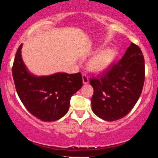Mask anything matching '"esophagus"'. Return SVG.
<instances>
[{"mask_svg": "<svg viewBox=\"0 0 158 158\" xmlns=\"http://www.w3.org/2000/svg\"><path fill=\"white\" fill-rule=\"evenodd\" d=\"M82 81L84 85H87V84L89 83V77H88V76L86 73H83L82 74Z\"/></svg>", "mask_w": 158, "mask_h": 158, "instance_id": "obj_1", "label": "esophagus"}]
</instances>
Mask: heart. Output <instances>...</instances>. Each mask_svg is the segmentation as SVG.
Segmentation results:
<instances>
[{"instance_id": "1", "label": "heart", "mask_w": 158, "mask_h": 158, "mask_svg": "<svg viewBox=\"0 0 158 158\" xmlns=\"http://www.w3.org/2000/svg\"><path fill=\"white\" fill-rule=\"evenodd\" d=\"M115 56L116 51L113 48L100 50L90 58L88 62V68L92 72H102L110 66Z\"/></svg>"}]
</instances>
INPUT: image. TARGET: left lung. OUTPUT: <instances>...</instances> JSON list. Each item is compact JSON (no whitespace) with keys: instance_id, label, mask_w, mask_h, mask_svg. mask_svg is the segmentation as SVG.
<instances>
[{"instance_id":"1","label":"left lung","mask_w":158,"mask_h":158,"mask_svg":"<svg viewBox=\"0 0 158 158\" xmlns=\"http://www.w3.org/2000/svg\"><path fill=\"white\" fill-rule=\"evenodd\" d=\"M145 78L144 58L132 43L118 64L98 77L90 78L94 89L92 109L99 118L113 121L132 110L142 93Z\"/></svg>"}]
</instances>
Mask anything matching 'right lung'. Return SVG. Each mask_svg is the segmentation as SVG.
Here are the masks:
<instances>
[{"label":"right lung","instance_id":"add662e5","mask_svg":"<svg viewBox=\"0 0 158 158\" xmlns=\"http://www.w3.org/2000/svg\"><path fill=\"white\" fill-rule=\"evenodd\" d=\"M21 44L14 58L12 75L21 101L31 114L43 121H55L68 112L71 96L82 87L81 73H57L35 77L23 63Z\"/></svg>","mask_w":158,"mask_h":158}]
</instances>
